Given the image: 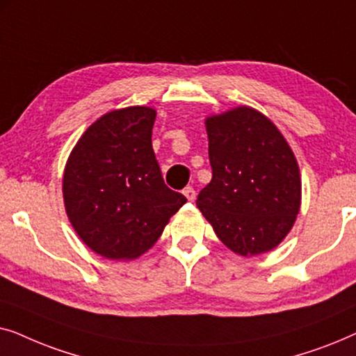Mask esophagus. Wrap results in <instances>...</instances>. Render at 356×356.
<instances>
[{
    "mask_svg": "<svg viewBox=\"0 0 356 356\" xmlns=\"http://www.w3.org/2000/svg\"><path fill=\"white\" fill-rule=\"evenodd\" d=\"M183 194H184V196H186L188 201H194V199H196V191H194L193 186L184 188L183 189Z\"/></svg>",
    "mask_w": 356,
    "mask_h": 356,
    "instance_id": "1",
    "label": "esophagus"
}]
</instances>
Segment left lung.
Instances as JSON below:
<instances>
[{
  "label": "left lung",
  "mask_w": 356,
  "mask_h": 356,
  "mask_svg": "<svg viewBox=\"0 0 356 356\" xmlns=\"http://www.w3.org/2000/svg\"><path fill=\"white\" fill-rule=\"evenodd\" d=\"M206 129L212 179L199 193V211L236 254L274 250L301 204L300 168L290 145L251 106L209 116Z\"/></svg>",
  "instance_id": "8db88e82"
}]
</instances>
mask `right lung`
<instances>
[{
	"mask_svg": "<svg viewBox=\"0 0 356 356\" xmlns=\"http://www.w3.org/2000/svg\"><path fill=\"white\" fill-rule=\"evenodd\" d=\"M155 110L128 106L92 123L67 159V218L92 251L134 259L155 245L186 202L163 181L152 149Z\"/></svg>",
	"mask_w": 356,
	"mask_h": 356,
	"instance_id": "right-lung-1",
	"label": "right lung"
}]
</instances>
